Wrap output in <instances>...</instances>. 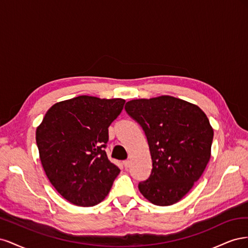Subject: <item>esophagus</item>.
Listing matches in <instances>:
<instances>
[{"label":"esophagus","mask_w":248,"mask_h":248,"mask_svg":"<svg viewBox=\"0 0 248 248\" xmlns=\"http://www.w3.org/2000/svg\"><path fill=\"white\" fill-rule=\"evenodd\" d=\"M123 163H124V167H125L126 169H128V168L130 167V161H129V160H125Z\"/></svg>","instance_id":"1"}]
</instances>
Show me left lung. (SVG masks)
Here are the masks:
<instances>
[{
  "label": "left lung",
  "instance_id": "left-lung-1",
  "mask_svg": "<svg viewBox=\"0 0 248 248\" xmlns=\"http://www.w3.org/2000/svg\"><path fill=\"white\" fill-rule=\"evenodd\" d=\"M125 109L144 129L152 172L139 184L157 206L178 202L192 188L211 157L213 128L198 106L174 96L132 99Z\"/></svg>",
  "mask_w": 248,
  "mask_h": 248
}]
</instances>
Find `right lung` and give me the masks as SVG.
I'll return each instance as SVG.
<instances>
[{"instance_id": "right-lung-1", "label": "right lung", "mask_w": 248, "mask_h": 248, "mask_svg": "<svg viewBox=\"0 0 248 248\" xmlns=\"http://www.w3.org/2000/svg\"><path fill=\"white\" fill-rule=\"evenodd\" d=\"M125 100L82 95L55 103L36 129L39 158L49 182L73 205L91 207L106 198L120 174L104 148L108 126Z\"/></svg>"}]
</instances>
